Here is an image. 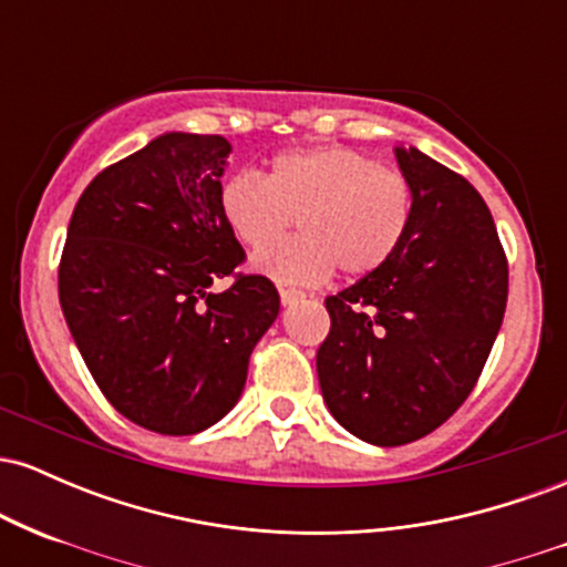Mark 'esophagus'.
<instances>
[{
    "label": "esophagus",
    "instance_id": "1",
    "mask_svg": "<svg viewBox=\"0 0 567 567\" xmlns=\"http://www.w3.org/2000/svg\"><path fill=\"white\" fill-rule=\"evenodd\" d=\"M303 292L301 290H292V288H279V301H282V306H290L296 301H301Z\"/></svg>",
    "mask_w": 567,
    "mask_h": 567
}]
</instances>
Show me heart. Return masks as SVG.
Instances as JSON below:
<instances>
[{"instance_id":"b5f03b06","label":"heart","mask_w":567,"mask_h":567,"mask_svg":"<svg viewBox=\"0 0 567 567\" xmlns=\"http://www.w3.org/2000/svg\"><path fill=\"white\" fill-rule=\"evenodd\" d=\"M220 213L250 247L276 241L298 217L302 239L258 250L252 269L285 285H317L333 266L357 279L394 256L413 218V186L354 148H298L279 154L266 178L234 173L220 186Z\"/></svg>"}]
</instances>
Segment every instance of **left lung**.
<instances>
[{
	"instance_id": "8db88e82",
	"label": "left lung",
	"mask_w": 567,
	"mask_h": 567,
	"mask_svg": "<svg viewBox=\"0 0 567 567\" xmlns=\"http://www.w3.org/2000/svg\"><path fill=\"white\" fill-rule=\"evenodd\" d=\"M413 186L396 252L324 306L317 375L333 419L370 445L426 437L464 405L496 341L509 266L470 181L415 146H394Z\"/></svg>"
}]
</instances>
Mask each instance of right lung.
I'll return each mask as SVG.
<instances>
[{
  "label": "right lung",
  "instance_id": "right-lung-1",
  "mask_svg": "<svg viewBox=\"0 0 567 567\" xmlns=\"http://www.w3.org/2000/svg\"><path fill=\"white\" fill-rule=\"evenodd\" d=\"M224 135L165 133L97 173L71 216L58 296L106 400L148 432L197 434L237 405L247 362L279 315L220 213Z\"/></svg>",
  "mask_w": 567,
  "mask_h": 567
}]
</instances>
